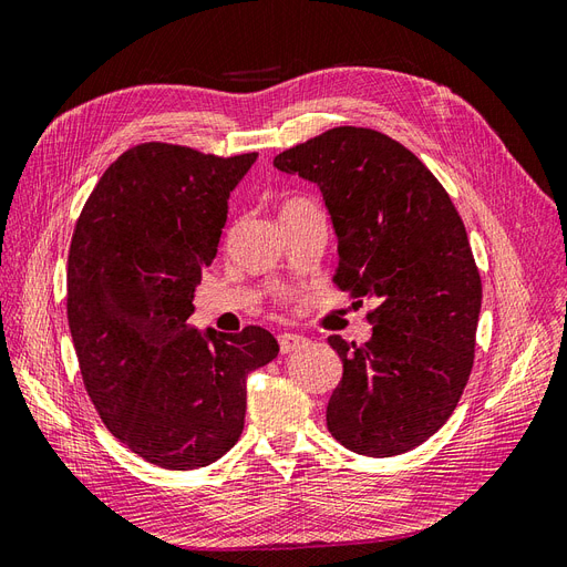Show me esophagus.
<instances>
[{
  "mask_svg": "<svg viewBox=\"0 0 567 567\" xmlns=\"http://www.w3.org/2000/svg\"><path fill=\"white\" fill-rule=\"evenodd\" d=\"M305 346H307V338L305 336H298V333H281L279 336L281 354H290V352H296V350H300Z\"/></svg>",
  "mask_w": 567,
  "mask_h": 567,
  "instance_id": "obj_1",
  "label": "esophagus"
}]
</instances>
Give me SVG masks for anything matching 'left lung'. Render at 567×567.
Returning <instances> with one entry per match:
<instances>
[{
  "instance_id": "8db88e82",
  "label": "left lung",
  "mask_w": 567,
  "mask_h": 567,
  "mask_svg": "<svg viewBox=\"0 0 567 567\" xmlns=\"http://www.w3.org/2000/svg\"><path fill=\"white\" fill-rule=\"evenodd\" d=\"M319 184L338 234L333 284L373 300L369 342L331 336L342 381L326 425L348 450L398 456L452 416L475 359L483 281L450 194L414 153L369 127H333L274 158Z\"/></svg>"
}]
</instances>
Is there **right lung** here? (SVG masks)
<instances>
[{
  "mask_svg": "<svg viewBox=\"0 0 567 567\" xmlns=\"http://www.w3.org/2000/svg\"><path fill=\"white\" fill-rule=\"evenodd\" d=\"M255 158L136 144L78 217L65 310L82 383L109 431L153 466L194 471L225 456L244 431L248 375L279 354L262 326L200 336L186 323Z\"/></svg>",
  "mask_w": 567,
  "mask_h": 567,
  "instance_id": "add662e5",
  "label": "right lung"
}]
</instances>
